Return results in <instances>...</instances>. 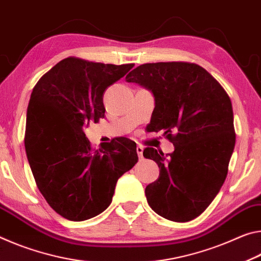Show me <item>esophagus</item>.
I'll list each match as a JSON object with an SVG mask.
<instances>
[{
  "instance_id": "34e87169",
  "label": "esophagus",
  "mask_w": 261,
  "mask_h": 261,
  "mask_svg": "<svg viewBox=\"0 0 261 261\" xmlns=\"http://www.w3.org/2000/svg\"><path fill=\"white\" fill-rule=\"evenodd\" d=\"M136 152H138V155H139L140 159H142V156H143V147L142 146L136 147Z\"/></svg>"
}]
</instances>
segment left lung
Returning a JSON list of instances; mask_svg holds the SVG:
<instances>
[{
  "label": "left lung",
  "mask_w": 261,
  "mask_h": 261,
  "mask_svg": "<svg viewBox=\"0 0 261 261\" xmlns=\"http://www.w3.org/2000/svg\"><path fill=\"white\" fill-rule=\"evenodd\" d=\"M155 97L149 129L163 130L174 151L143 150L160 177L146 187L149 206L174 222H189L212 203L227 178L236 134L231 100L222 85L196 63L156 62L126 76Z\"/></svg>",
  "instance_id": "obj_1"
}]
</instances>
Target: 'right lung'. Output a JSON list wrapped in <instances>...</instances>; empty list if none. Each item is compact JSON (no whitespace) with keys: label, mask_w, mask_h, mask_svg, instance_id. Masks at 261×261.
<instances>
[{"label":"right lung","mask_w":261,"mask_h":261,"mask_svg":"<svg viewBox=\"0 0 261 261\" xmlns=\"http://www.w3.org/2000/svg\"><path fill=\"white\" fill-rule=\"evenodd\" d=\"M133 67L70 57L33 88L24 139L28 161L47 203L67 220L84 221L104 212L118 179L138 163L136 143L129 139L96 150L84 133L104 118L106 89Z\"/></svg>","instance_id":"obj_1"}]
</instances>
